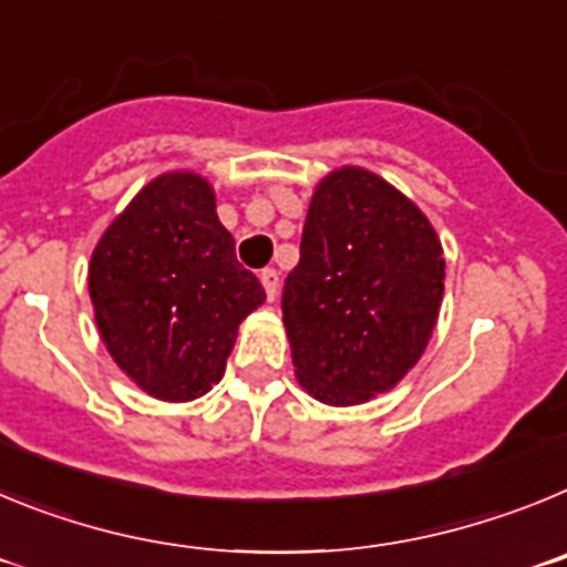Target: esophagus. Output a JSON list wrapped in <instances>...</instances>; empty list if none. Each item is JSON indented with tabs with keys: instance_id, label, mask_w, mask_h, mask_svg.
I'll return each instance as SVG.
<instances>
[{
	"instance_id": "1",
	"label": "esophagus",
	"mask_w": 567,
	"mask_h": 567,
	"mask_svg": "<svg viewBox=\"0 0 567 567\" xmlns=\"http://www.w3.org/2000/svg\"><path fill=\"white\" fill-rule=\"evenodd\" d=\"M260 284H264V292H267V298L275 300V295H278V289H280L278 269H264V272H260Z\"/></svg>"
}]
</instances>
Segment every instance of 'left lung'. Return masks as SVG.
<instances>
[{
	"label": "left lung",
	"mask_w": 567,
	"mask_h": 567,
	"mask_svg": "<svg viewBox=\"0 0 567 567\" xmlns=\"http://www.w3.org/2000/svg\"><path fill=\"white\" fill-rule=\"evenodd\" d=\"M443 278L437 233L405 195L369 169L323 178L280 298L300 385L329 405L389 392L432 338Z\"/></svg>",
	"instance_id": "left-lung-1"
}]
</instances>
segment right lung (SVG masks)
I'll return each instance as SVG.
<instances>
[{
    "label": "right lung",
    "instance_id": "obj_1",
    "mask_svg": "<svg viewBox=\"0 0 567 567\" xmlns=\"http://www.w3.org/2000/svg\"><path fill=\"white\" fill-rule=\"evenodd\" d=\"M107 352L144 392L195 400L218 383L238 323L267 292L235 258L213 187L169 173L135 195L90 260Z\"/></svg>",
    "mask_w": 567,
    "mask_h": 567
}]
</instances>
